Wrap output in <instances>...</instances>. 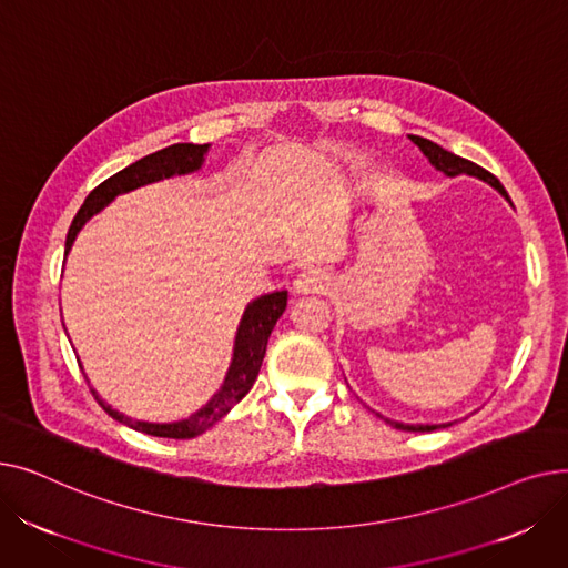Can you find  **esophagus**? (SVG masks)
I'll return each instance as SVG.
<instances>
[{
    "instance_id": "1",
    "label": "esophagus",
    "mask_w": 568,
    "mask_h": 568,
    "mask_svg": "<svg viewBox=\"0 0 568 568\" xmlns=\"http://www.w3.org/2000/svg\"><path fill=\"white\" fill-rule=\"evenodd\" d=\"M326 287H329V276H326L322 268H306L300 276L294 278V292L296 294H322Z\"/></svg>"
}]
</instances>
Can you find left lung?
I'll list each match as a JSON object with an SVG mask.
<instances>
[{"instance_id": "8db88e82", "label": "left lung", "mask_w": 568, "mask_h": 568, "mask_svg": "<svg viewBox=\"0 0 568 568\" xmlns=\"http://www.w3.org/2000/svg\"><path fill=\"white\" fill-rule=\"evenodd\" d=\"M409 140H412L416 146H419L422 152L428 156V161H430L437 170H442L444 174H449V176H456V174H463V172L474 174V176L484 179V182H488L490 186H495L506 200H509V195H506L504 186L499 184V179H497L495 174H490L488 170H484L481 165H476V163H471V161H467V159H460V156H456V154H452V152H446V149H442L439 144H435V142H430V140H426V138L409 135ZM377 416H379V419H384L382 414H377ZM384 422L392 424V426L398 428V430H409V433H430V430L439 428V426H422V424L409 426V424H398V422H392V419H384ZM446 426H452V424H446ZM442 428H444V424H442Z\"/></svg>"}]
</instances>
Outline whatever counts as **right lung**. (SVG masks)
<instances>
[{"mask_svg": "<svg viewBox=\"0 0 568 568\" xmlns=\"http://www.w3.org/2000/svg\"><path fill=\"white\" fill-rule=\"evenodd\" d=\"M206 149H209V144H191V142L170 144V146L161 149V152L149 154V156L135 161L133 165L108 176L103 184H99L92 193L87 195L84 204L80 206V212L75 214L71 227H69V234H67V253L73 244L75 234L80 232V227L97 212H101V209L112 197H116L119 193H129L138 186L159 182V179H165L172 174H186V172L197 170L204 161ZM285 306H287V290L264 294L253 304H248V308L242 317V324H239L232 366L227 371V377L221 386V392L212 400H209L200 412H195L184 422H176V424L135 422V419H129V416H124V414L114 412L110 405H105L97 396V392H92V394L99 400V405L112 416V419H116L119 424H124L133 430L154 435V437H170V439L197 437L200 433H204L206 428H212L216 422H221L223 416L251 392V386L255 384L262 359H264L266 341H268V336H272L274 326H276L278 317L283 315Z\"/></svg>", "mask_w": 568, "mask_h": 568, "instance_id": "1", "label": "right lung"}]
</instances>
